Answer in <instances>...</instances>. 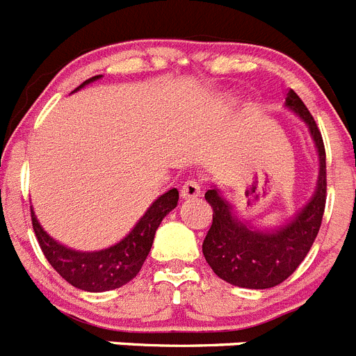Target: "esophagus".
<instances>
[{"label": "esophagus", "mask_w": 356, "mask_h": 356, "mask_svg": "<svg viewBox=\"0 0 356 356\" xmlns=\"http://www.w3.org/2000/svg\"><path fill=\"white\" fill-rule=\"evenodd\" d=\"M201 194V184L197 180H187L181 185V197L191 200V197H197Z\"/></svg>", "instance_id": "obj_1"}]
</instances>
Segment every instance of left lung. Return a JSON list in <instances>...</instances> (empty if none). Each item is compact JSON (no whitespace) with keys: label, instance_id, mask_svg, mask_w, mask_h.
Instances as JSON below:
<instances>
[{"label":"left lung","instance_id":"1","mask_svg":"<svg viewBox=\"0 0 356 356\" xmlns=\"http://www.w3.org/2000/svg\"><path fill=\"white\" fill-rule=\"evenodd\" d=\"M285 106L308 127L319 156L316 193L291 221L276 229H257L241 221L219 188L207 191L213 210L212 226L203 241V254L212 271L225 282L244 289H271L298 269L312 248L326 205V151L321 131L301 97L289 90Z\"/></svg>","mask_w":356,"mask_h":356}]
</instances>
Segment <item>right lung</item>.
<instances>
[{"mask_svg": "<svg viewBox=\"0 0 356 356\" xmlns=\"http://www.w3.org/2000/svg\"><path fill=\"white\" fill-rule=\"evenodd\" d=\"M97 78H102V74L85 80L80 87H76V90ZM176 205L178 191L171 188L151 203L149 209L127 237L115 242L114 246L99 251H74L58 244L44 232L33 210L31 226L46 260L67 284L87 292H105L122 287L137 276L149 253L156 228Z\"/></svg>", "mask_w": 356, "mask_h": 356, "instance_id": "1", "label": "right lung"}]
</instances>
